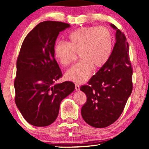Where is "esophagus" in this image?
I'll list each match as a JSON object with an SVG mask.
<instances>
[{
    "mask_svg": "<svg viewBox=\"0 0 149 149\" xmlns=\"http://www.w3.org/2000/svg\"><path fill=\"white\" fill-rule=\"evenodd\" d=\"M75 88L76 91H79V89H80V87L77 84H75Z\"/></svg>",
    "mask_w": 149,
    "mask_h": 149,
    "instance_id": "34e87169",
    "label": "esophagus"
}]
</instances>
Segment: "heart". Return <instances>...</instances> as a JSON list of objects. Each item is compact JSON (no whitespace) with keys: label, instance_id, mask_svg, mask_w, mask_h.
<instances>
[{"label":"heart","instance_id":"heart-1","mask_svg":"<svg viewBox=\"0 0 149 149\" xmlns=\"http://www.w3.org/2000/svg\"><path fill=\"white\" fill-rule=\"evenodd\" d=\"M65 41H57L53 51L55 58L64 66L72 62L74 53L79 54L80 61L65 73V79L70 81L85 82L91 74L93 67H102L112 53V35L104 27H79L70 33Z\"/></svg>","mask_w":149,"mask_h":149}]
</instances>
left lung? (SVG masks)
I'll return each mask as SVG.
<instances>
[{"label":"left lung","instance_id":"obj_1","mask_svg":"<svg viewBox=\"0 0 149 149\" xmlns=\"http://www.w3.org/2000/svg\"><path fill=\"white\" fill-rule=\"evenodd\" d=\"M110 26L116 30V43L110 58L91 78L89 85L80 88L87 96L81 108L83 119L97 128L107 127L118 119L133 88L129 45L120 30Z\"/></svg>","mask_w":149,"mask_h":149}]
</instances>
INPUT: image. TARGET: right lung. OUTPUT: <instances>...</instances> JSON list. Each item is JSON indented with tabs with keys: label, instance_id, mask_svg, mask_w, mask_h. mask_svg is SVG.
<instances>
[{
	"label": "right lung",
	"instance_id": "add662e5",
	"mask_svg": "<svg viewBox=\"0 0 149 149\" xmlns=\"http://www.w3.org/2000/svg\"><path fill=\"white\" fill-rule=\"evenodd\" d=\"M69 27L60 22H41L22 45L16 63L15 102L24 119L34 126L53 123L62 100L75 90L71 81L56 83L62 73L54 58V45L59 33Z\"/></svg>",
	"mask_w": 149,
	"mask_h": 149
}]
</instances>
